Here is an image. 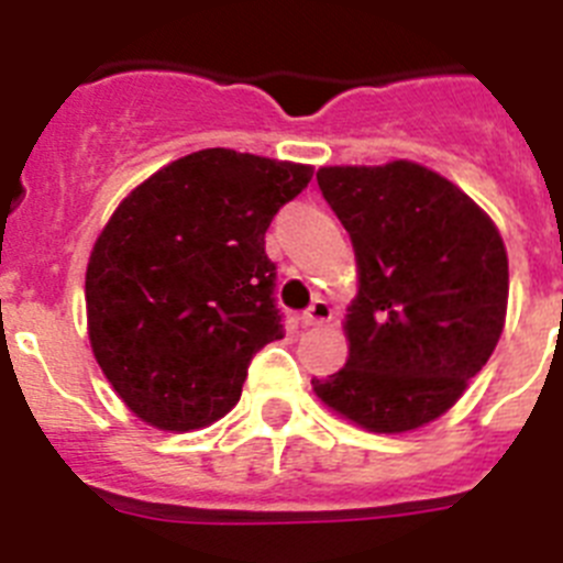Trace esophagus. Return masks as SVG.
<instances>
[{
  "label": "esophagus",
  "instance_id": "esophagus-1",
  "mask_svg": "<svg viewBox=\"0 0 563 563\" xmlns=\"http://www.w3.org/2000/svg\"><path fill=\"white\" fill-rule=\"evenodd\" d=\"M332 318V307L330 301H324V298H316L310 307H307L305 312H301V324L305 327H321L327 324Z\"/></svg>",
  "mask_w": 563,
  "mask_h": 563
}]
</instances>
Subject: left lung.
<instances>
[{"label": "left lung", "instance_id": "left-lung-1", "mask_svg": "<svg viewBox=\"0 0 563 563\" xmlns=\"http://www.w3.org/2000/svg\"><path fill=\"white\" fill-rule=\"evenodd\" d=\"M316 180L355 247L357 296L346 366L312 389L361 429H420L460 400L499 343L505 242L465 191L417 163L330 166Z\"/></svg>", "mask_w": 563, "mask_h": 563}]
</instances>
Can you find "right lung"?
I'll use <instances>...</instances> for the list:
<instances>
[{
  "label": "right lung",
  "mask_w": 563,
  "mask_h": 563,
  "mask_svg": "<svg viewBox=\"0 0 563 563\" xmlns=\"http://www.w3.org/2000/svg\"><path fill=\"white\" fill-rule=\"evenodd\" d=\"M310 166L202 148L134 188L87 265L89 343L112 389L163 431L239 402L253 355L285 338L265 233Z\"/></svg>",
  "instance_id": "obj_1"
}]
</instances>
